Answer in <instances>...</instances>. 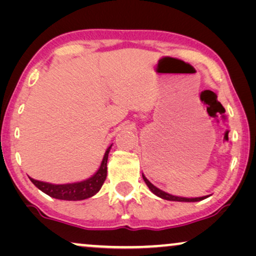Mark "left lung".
I'll return each mask as SVG.
<instances>
[{"label": "left lung", "mask_w": 256, "mask_h": 256, "mask_svg": "<svg viewBox=\"0 0 256 256\" xmlns=\"http://www.w3.org/2000/svg\"><path fill=\"white\" fill-rule=\"evenodd\" d=\"M142 177H143V180L146 182V184L148 185V188H150V191H152L154 194L158 196L160 198L166 199V200H172V202H199V200H202V199L208 198V196H206V197H198V198H184V197H176V196L169 194H166V192H164V191H162V190H160L158 188H156L155 185H152V183H150V182H149L148 180H146L144 174H142Z\"/></svg>", "instance_id": "left-lung-1"}]
</instances>
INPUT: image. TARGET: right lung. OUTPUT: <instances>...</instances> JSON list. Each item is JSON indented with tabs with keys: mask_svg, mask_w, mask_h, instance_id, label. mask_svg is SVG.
<instances>
[{
	"mask_svg": "<svg viewBox=\"0 0 256 256\" xmlns=\"http://www.w3.org/2000/svg\"><path fill=\"white\" fill-rule=\"evenodd\" d=\"M112 148V144L108 146L104 156L101 162V166L99 170L93 174L92 177H90L88 180H82V182H76V183L71 184H50L45 183V182H40L30 178V180L40 188V191H43L44 194L50 196L52 198L56 199H62V200H82V199L92 197L99 192V190L102 186L104 180L107 176V160H108V154Z\"/></svg>",
	"mask_w": 256,
	"mask_h": 256,
	"instance_id": "1",
	"label": "right lung"
}]
</instances>
